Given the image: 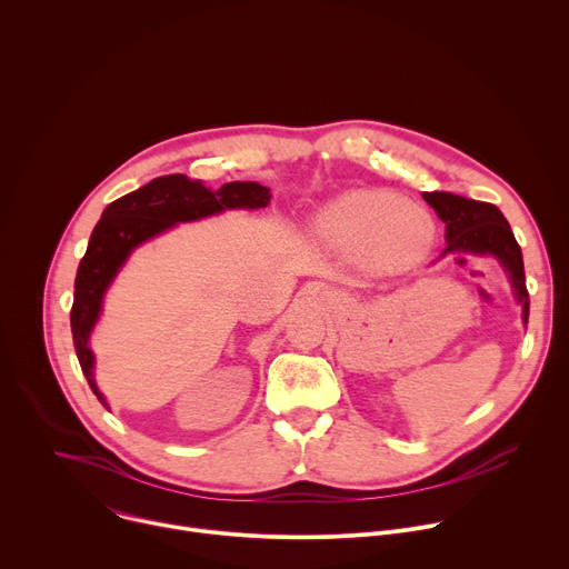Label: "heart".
<instances>
[{"mask_svg":"<svg viewBox=\"0 0 569 569\" xmlns=\"http://www.w3.org/2000/svg\"><path fill=\"white\" fill-rule=\"evenodd\" d=\"M310 231L321 246L358 259L371 274L417 268L437 238L432 216L389 189H356L333 198L312 216Z\"/></svg>","mask_w":569,"mask_h":569,"instance_id":"b5f03b06","label":"heart"}]
</instances>
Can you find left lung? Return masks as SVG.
<instances>
[{
    "mask_svg": "<svg viewBox=\"0 0 569 569\" xmlns=\"http://www.w3.org/2000/svg\"><path fill=\"white\" fill-rule=\"evenodd\" d=\"M423 200L446 222V254L493 257L505 268L516 299L522 303V321H529V292L518 240L502 211L491 202H479L446 191L423 193Z\"/></svg>",
    "mask_w": 569,
    "mask_h": 569,
    "instance_id": "left-lung-1",
    "label": "left lung"
}]
</instances>
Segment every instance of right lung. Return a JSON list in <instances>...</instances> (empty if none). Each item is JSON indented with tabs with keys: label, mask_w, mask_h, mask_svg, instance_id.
Returning a JSON list of instances; mask_svg holds the SVG:
<instances>
[{
	"label": "right lung",
	"mask_w": 569,
	"mask_h": 569,
	"mask_svg": "<svg viewBox=\"0 0 569 569\" xmlns=\"http://www.w3.org/2000/svg\"><path fill=\"white\" fill-rule=\"evenodd\" d=\"M270 189L259 182H227L211 191L187 176H161L146 187L114 200L97 222L88 252L78 266L71 306V336L76 356L92 391L108 408L94 380V351L90 336L103 310V297L128 257L141 242L180 222L202 220L227 209H261L270 204Z\"/></svg>",
	"instance_id": "obj_1"
}]
</instances>
